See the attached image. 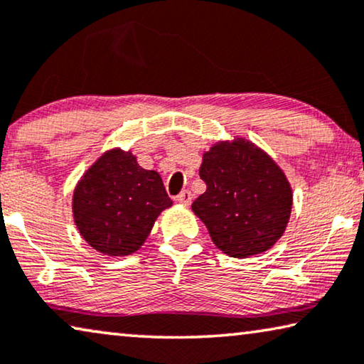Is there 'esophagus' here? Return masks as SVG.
<instances>
[{
    "mask_svg": "<svg viewBox=\"0 0 364 364\" xmlns=\"http://www.w3.org/2000/svg\"><path fill=\"white\" fill-rule=\"evenodd\" d=\"M177 202L181 205H186V207H188V205L192 203V193L191 191H183L177 195Z\"/></svg>",
    "mask_w": 364,
    "mask_h": 364,
    "instance_id": "obj_1",
    "label": "esophagus"
}]
</instances>
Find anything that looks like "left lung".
<instances>
[{
  "instance_id": "8db88e82",
  "label": "left lung",
  "mask_w": 364,
  "mask_h": 364,
  "mask_svg": "<svg viewBox=\"0 0 364 364\" xmlns=\"http://www.w3.org/2000/svg\"><path fill=\"white\" fill-rule=\"evenodd\" d=\"M198 172L207 191L192 210L220 251L247 257L276 245L291 218L292 188L269 154L236 136L203 152Z\"/></svg>"
}]
</instances>
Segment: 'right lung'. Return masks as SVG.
Listing matches in <instances>:
<instances>
[{
	"label": "right lung",
	"mask_w": 364,
	"mask_h": 364,
	"mask_svg": "<svg viewBox=\"0 0 364 364\" xmlns=\"http://www.w3.org/2000/svg\"><path fill=\"white\" fill-rule=\"evenodd\" d=\"M172 207L162 178L146 171L131 151L103 152L75 186L72 212L82 238L107 256H128L149 236L157 217Z\"/></svg>",
	"instance_id": "right-lung-1"
}]
</instances>
